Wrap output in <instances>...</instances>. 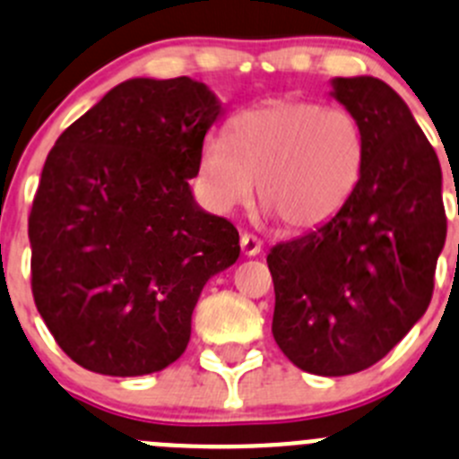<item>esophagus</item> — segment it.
Listing matches in <instances>:
<instances>
[{"label":"esophagus","instance_id":"obj_1","mask_svg":"<svg viewBox=\"0 0 459 459\" xmlns=\"http://www.w3.org/2000/svg\"><path fill=\"white\" fill-rule=\"evenodd\" d=\"M239 247H242L244 255H248V257L260 255V251H262V242L251 233H242V238H239Z\"/></svg>","mask_w":459,"mask_h":459}]
</instances>
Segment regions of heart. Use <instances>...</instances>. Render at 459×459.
I'll return each instance as SVG.
<instances>
[{"label": "heart", "mask_w": 459, "mask_h": 459, "mask_svg": "<svg viewBox=\"0 0 459 459\" xmlns=\"http://www.w3.org/2000/svg\"><path fill=\"white\" fill-rule=\"evenodd\" d=\"M366 139L342 107L269 100L233 117L229 139L208 136L199 181L208 206L233 212L260 202L289 230H314L336 217L361 179Z\"/></svg>", "instance_id": "1"}]
</instances>
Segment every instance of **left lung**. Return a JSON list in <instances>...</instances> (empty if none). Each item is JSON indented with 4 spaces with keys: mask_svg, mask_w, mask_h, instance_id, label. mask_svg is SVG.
<instances>
[{
    "mask_svg": "<svg viewBox=\"0 0 459 459\" xmlns=\"http://www.w3.org/2000/svg\"><path fill=\"white\" fill-rule=\"evenodd\" d=\"M332 96L361 123V179L333 220L266 255L275 342L318 377L366 370L411 332L446 239L439 159L402 96L372 75L333 78Z\"/></svg>",
    "mask_w": 459,
    "mask_h": 459,
    "instance_id": "8db88e82",
    "label": "left lung"
}]
</instances>
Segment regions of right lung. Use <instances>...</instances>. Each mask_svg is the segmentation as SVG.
<instances>
[{"label": "right lung", "mask_w": 459, "mask_h": 459, "mask_svg": "<svg viewBox=\"0 0 459 459\" xmlns=\"http://www.w3.org/2000/svg\"><path fill=\"white\" fill-rule=\"evenodd\" d=\"M221 102L204 82L132 78L66 127L29 217L33 298L84 370L143 377L184 354L202 289L239 235L190 181Z\"/></svg>", "instance_id": "add662e5"}]
</instances>
